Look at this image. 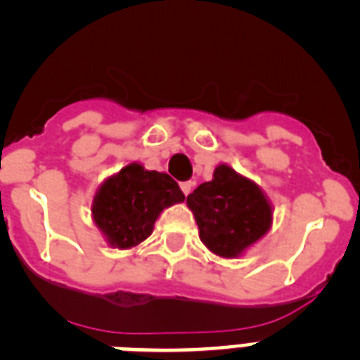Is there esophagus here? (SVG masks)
I'll list each match as a JSON object with an SVG mask.
<instances>
[{"instance_id": "34e87169", "label": "esophagus", "mask_w": 360, "mask_h": 360, "mask_svg": "<svg viewBox=\"0 0 360 360\" xmlns=\"http://www.w3.org/2000/svg\"><path fill=\"white\" fill-rule=\"evenodd\" d=\"M193 187H195V182H182L180 184V189H182L184 195H189L191 191H193Z\"/></svg>"}]
</instances>
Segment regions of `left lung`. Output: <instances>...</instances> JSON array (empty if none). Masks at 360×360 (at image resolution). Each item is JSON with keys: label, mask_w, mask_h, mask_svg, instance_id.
<instances>
[{"label": "left lung", "mask_w": 360, "mask_h": 360, "mask_svg": "<svg viewBox=\"0 0 360 360\" xmlns=\"http://www.w3.org/2000/svg\"><path fill=\"white\" fill-rule=\"evenodd\" d=\"M195 214L200 240L221 257H238L266 234L272 225V207L263 191L225 164L214 169L187 196Z\"/></svg>", "instance_id": "left-lung-1"}]
</instances>
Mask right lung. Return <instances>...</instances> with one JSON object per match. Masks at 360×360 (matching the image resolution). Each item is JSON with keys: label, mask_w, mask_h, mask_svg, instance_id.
Segmentation results:
<instances>
[{"label": "right lung", "mask_w": 360, "mask_h": 360, "mask_svg": "<svg viewBox=\"0 0 360 360\" xmlns=\"http://www.w3.org/2000/svg\"><path fill=\"white\" fill-rule=\"evenodd\" d=\"M184 200L169 174L148 171L133 162L98 187L91 214L111 247L129 249L151 234L165 207Z\"/></svg>", "instance_id": "1"}]
</instances>
